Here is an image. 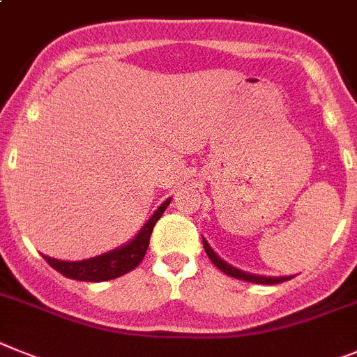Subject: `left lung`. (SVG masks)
<instances>
[{
  "label": "left lung",
  "mask_w": 357,
  "mask_h": 357,
  "mask_svg": "<svg viewBox=\"0 0 357 357\" xmlns=\"http://www.w3.org/2000/svg\"><path fill=\"white\" fill-rule=\"evenodd\" d=\"M203 246H204V252H206V255H208V259L213 262V266H217V268L221 269L222 273H226V275H230V277H234V278H238V280L253 282V284H280V282L291 280V278H293V275H289V277H264V275H253V273L243 271V269H238V268H235V266L228 264L226 260H222L221 257L217 255L212 248H210V244L206 243V238L204 237H203Z\"/></svg>",
  "instance_id": "8db88e82"
}]
</instances>
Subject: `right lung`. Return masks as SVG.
<instances>
[{
    "label": "right lung",
    "mask_w": 357,
    "mask_h": 357,
    "mask_svg": "<svg viewBox=\"0 0 357 357\" xmlns=\"http://www.w3.org/2000/svg\"><path fill=\"white\" fill-rule=\"evenodd\" d=\"M170 204V197L158 206L156 212L149 217V221L142 226V230L129 241V243L122 244V246L114 248L111 252L102 253L98 257L86 260H57L52 259L48 255H43V259L48 262L55 271L73 280L82 282H104L111 280V278H119L126 273L132 271L136 266L144 260L145 252L149 248V241H151V234H153L154 225L158 222L167 206Z\"/></svg>",
    "instance_id": "1"
}]
</instances>
